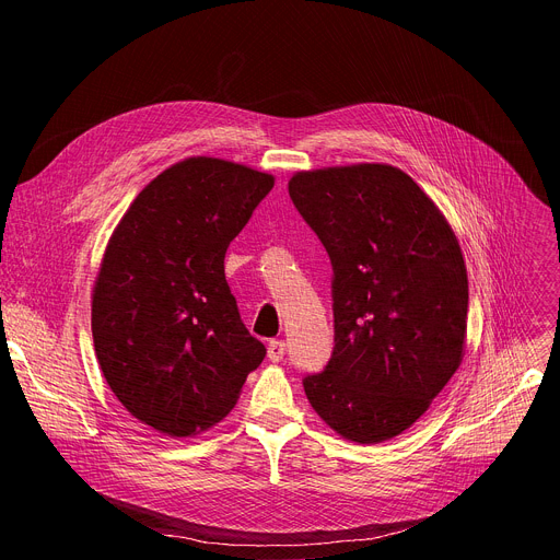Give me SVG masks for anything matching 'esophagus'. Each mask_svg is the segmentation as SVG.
I'll return each instance as SVG.
<instances>
[{"instance_id": "esophagus-1", "label": "esophagus", "mask_w": 560, "mask_h": 560, "mask_svg": "<svg viewBox=\"0 0 560 560\" xmlns=\"http://www.w3.org/2000/svg\"><path fill=\"white\" fill-rule=\"evenodd\" d=\"M283 354H285V343L283 341H270L268 343V359L272 363H279L283 359Z\"/></svg>"}]
</instances>
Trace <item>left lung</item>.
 Returning <instances> with one entry per match:
<instances>
[{"label": "left lung", "mask_w": 560, "mask_h": 560, "mask_svg": "<svg viewBox=\"0 0 560 560\" xmlns=\"http://www.w3.org/2000/svg\"><path fill=\"white\" fill-rule=\"evenodd\" d=\"M288 192L335 272V350L303 378L307 401L354 443L398 436L463 359L467 270L456 234L387 164L296 173Z\"/></svg>", "instance_id": "1"}]
</instances>
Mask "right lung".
Here are the masks:
<instances>
[{
  "mask_svg": "<svg viewBox=\"0 0 560 560\" xmlns=\"http://www.w3.org/2000/svg\"><path fill=\"white\" fill-rule=\"evenodd\" d=\"M272 186L268 173L190 156L154 177L115 228L91 326L110 389L141 423L171 436L212 428L264 361L223 259Z\"/></svg>",
  "mask_w": 560,
  "mask_h": 560,
  "instance_id": "1",
  "label": "right lung"
}]
</instances>
